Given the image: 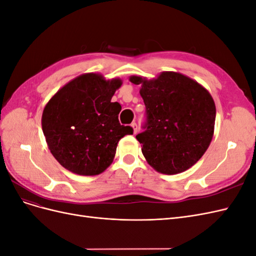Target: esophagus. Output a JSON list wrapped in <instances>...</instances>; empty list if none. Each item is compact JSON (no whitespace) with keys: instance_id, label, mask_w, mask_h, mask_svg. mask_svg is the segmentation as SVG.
I'll return each mask as SVG.
<instances>
[{"instance_id":"34e87169","label":"esophagus","mask_w":256,"mask_h":256,"mask_svg":"<svg viewBox=\"0 0 256 256\" xmlns=\"http://www.w3.org/2000/svg\"><path fill=\"white\" fill-rule=\"evenodd\" d=\"M131 127H132V129H134V134H136L138 132V125H136V122H132V124H131Z\"/></svg>"}]
</instances>
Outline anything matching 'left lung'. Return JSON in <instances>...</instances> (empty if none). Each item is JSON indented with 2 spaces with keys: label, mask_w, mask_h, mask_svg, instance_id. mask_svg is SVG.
Returning <instances> with one entry per match:
<instances>
[{
  "label": "left lung",
  "mask_w": 256,
  "mask_h": 256,
  "mask_svg": "<svg viewBox=\"0 0 256 256\" xmlns=\"http://www.w3.org/2000/svg\"><path fill=\"white\" fill-rule=\"evenodd\" d=\"M129 80L141 85L146 106V130L136 138L148 164L168 175L196 164L214 136L216 104L209 92L175 72H164L152 80L140 76Z\"/></svg>",
  "instance_id": "left-lung-1"
}]
</instances>
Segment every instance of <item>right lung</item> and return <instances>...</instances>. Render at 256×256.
<instances>
[{
	"label": "right lung",
	"mask_w": 256,
	"mask_h": 256,
	"mask_svg": "<svg viewBox=\"0 0 256 256\" xmlns=\"http://www.w3.org/2000/svg\"><path fill=\"white\" fill-rule=\"evenodd\" d=\"M122 80L83 74L60 88L46 104L42 126L58 164L74 174L102 173L114 159L122 138L132 134L118 122L122 106L111 99Z\"/></svg>",
	"instance_id": "obj_1"
}]
</instances>
